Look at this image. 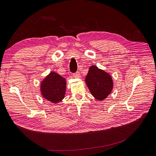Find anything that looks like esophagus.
I'll return each instance as SVG.
<instances>
[{"label":"esophagus","mask_w":156,"mask_h":156,"mask_svg":"<svg viewBox=\"0 0 156 156\" xmlns=\"http://www.w3.org/2000/svg\"><path fill=\"white\" fill-rule=\"evenodd\" d=\"M73 76L76 78H80V74L79 72H76L75 74H73Z\"/></svg>","instance_id":"34e87169"}]
</instances>
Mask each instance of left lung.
<instances>
[{
	"label": "left lung",
	"mask_w": 156,
	"mask_h": 156,
	"mask_svg": "<svg viewBox=\"0 0 156 156\" xmlns=\"http://www.w3.org/2000/svg\"><path fill=\"white\" fill-rule=\"evenodd\" d=\"M85 83L91 94L99 101L105 100L113 89L111 75L95 66L90 67L85 78Z\"/></svg>",
	"instance_id": "8db88e82"
}]
</instances>
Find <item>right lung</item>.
I'll use <instances>...</instances> for the list:
<instances>
[{
  "mask_svg": "<svg viewBox=\"0 0 156 156\" xmlns=\"http://www.w3.org/2000/svg\"><path fill=\"white\" fill-rule=\"evenodd\" d=\"M40 90L44 98L56 103L64 98L66 90V79L55 72H51L40 84Z\"/></svg>",
  "mask_w": 156,
  "mask_h": 156,
  "instance_id": "obj_1",
  "label": "right lung"
}]
</instances>
